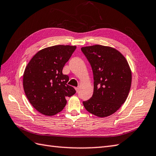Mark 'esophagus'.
Here are the masks:
<instances>
[{"label": "esophagus", "mask_w": 156, "mask_h": 156, "mask_svg": "<svg viewBox=\"0 0 156 156\" xmlns=\"http://www.w3.org/2000/svg\"><path fill=\"white\" fill-rule=\"evenodd\" d=\"M75 89H76V92H78V90H79V88L78 87H76L75 88Z\"/></svg>", "instance_id": "esophagus-1"}]
</instances>
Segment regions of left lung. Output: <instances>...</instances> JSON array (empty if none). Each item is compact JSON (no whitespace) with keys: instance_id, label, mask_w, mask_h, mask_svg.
Returning a JSON list of instances; mask_svg holds the SVG:
<instances>
[{"instance_id":"left-lung-1","label":"left lung","mask_w":156,"mask_h":156,"mask_svg":"<svg viewBox=\"0 0 156 156\" xmlns=\"http://www.w3.org/2000/svg\"><path fill=\"white\" fill-rule=\"evenodd\" d=\"M92 67L94 92L83 105L99 117L113 114L127 99L131 85V71L127 59L117 49L95 45L81 48Z\"/></svg>"}]
</instances>
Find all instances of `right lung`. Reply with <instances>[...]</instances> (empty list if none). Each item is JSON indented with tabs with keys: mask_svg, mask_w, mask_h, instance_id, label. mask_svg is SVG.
<instances>
[{
	"mask_svg": "<svg viewBox=\"0 0 156 156\" xmlns=\"http://www.w3.org/2000/svg\"><path fill=\"white\" fill-rule=\"evenodd\" d=\"M76 47L58 45L39 51L28 63L23 74V88L29 102L38 112L52 116L63 110L75 89L62 74Z\"/></svg>",
	"mask_w": 156,
	"mask_h": 156,
	"instance_id": "obj_1",
	"label": "right lung"
}]
</instances>
